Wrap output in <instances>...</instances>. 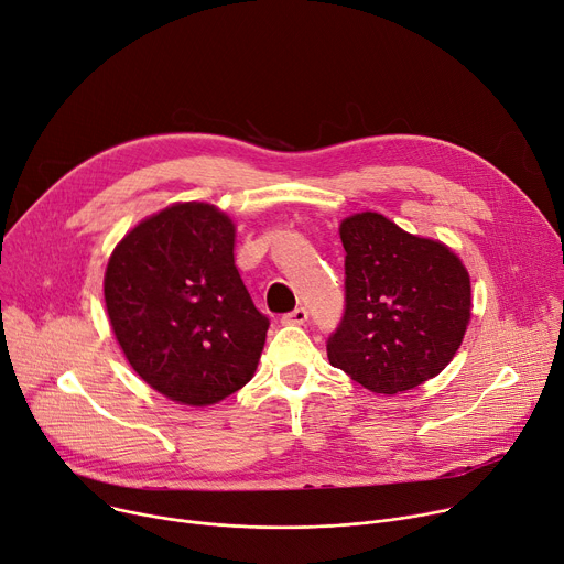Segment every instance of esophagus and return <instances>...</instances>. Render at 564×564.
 I'll return each instance as SVG.
<instances>
[{"label":"esophagus","mask_w":564,"mask_h":564,"mask_svg":"<svg viewBox=\"0 0 564 564\" xmlns=\"http://www.w3.org/2000/svg\"><path fill=\"white\" fill-rule=\"evenodd\" d=\"M307 318H310V312L305 307H295L293 312L282 316V323H286V325H303Z\"/></svg>","instance_id":"obj_1"}]
</instances>
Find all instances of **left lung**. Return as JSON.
I'll list each match as a JSON object with an SVG mask.
<instances>
[{
  "label": "left lung",
  "instance_id": "8db88e82",
  "mask_svg": "<svg viewBox=\"0 0 564 564\" xmlns=\"http://www.w3.org/2000/svg\"><path fill=\"white\" fill-rule=\"evenodd\" d=\"M346 307L327 359L376 393L435 378L457 352L471 318V282L440 241L408 235L382 214L341 223Z\"/></svg>",
  "mask_w": 564,
  "mask_h": 564
}]
</instances>
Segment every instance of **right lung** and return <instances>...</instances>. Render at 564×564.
<instances>
[{"label": "right lung", "mask_w": 564, "mask_h": 564, "mask_svg": "<svg viewBox=\"0 0 564 564\" xmlns=\"http://www.w3.org/2000/svg\"><path fill=\"white\" fill-rule=\"evenodd\" d=\"M105 301L116 339L152 389L212 405L254 373L263 316L235 267V225L214 205H173L113 250Z\"/></svg>", "instance_id": "obj_1"}]
</instances>
